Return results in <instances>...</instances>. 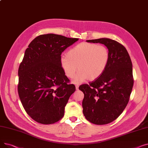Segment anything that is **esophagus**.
Instances as JSON below:
<instances>
[{"label": "esophagus", "mask_w": 148, "mask_h": 148, "mask_svg": "<svg viewBox=\"0 0 148 148\" xmlns=\"http://www.w3.org/2000/svg\"><path fill=\"white\" fill-rule=\"evenodd\" d=\"M79 84H76L75 85V88H76L77 90L79 89Z\"/></svg>", "instance_id": "34e87169"}]
</instances>
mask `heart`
<instances>
[{"label": "heart", "mask_w": 148, "mask_h": 148, "mask_svg": "<svg viewBox=\"0 0 148 148\" xmlns=\"http://www.w3.org/2000/svg\"><path fill=\"white\" fill-rule=\"evenodd\" d=\"M109 53L104 45L83 42L70 49L67 55L60 57L61 66L68 78L74 77V83H80L88 78L94 80L101 75L107 66Z\"/></svg>", "instance_id": "obj_1"}]
</instances>
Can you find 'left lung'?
I'll list each match as a JSON object with an SVG mask.
<instances>
[{
  "mask_svg": "<svg viewBox=\"0 0 148 148\" xmlns=\"http://www.w3.org/2000/svg\"><path fill=\"white\" fill-rule=\"evenodd\" d=\"M107 47L109 60L104 73L95 81L79 87L84 94L83 113L97 125H105L116 119L125 109L133 86V65L123 45L109 38L87 40Z\"/></svg>",
  "mask_w": 148,
  "mask_h": 148,
  "instance_id": "8db88e82",
  "label": "left lung"
}]
</instances>
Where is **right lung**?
Wrapping results in <instances>:
<instances>
[{
  "mask_svg": "<svg viewBox=\"0 0 148 148\" xmlns=\"http://www.w3.org/2000/svg\"><path fill=\"white\" fill-rule=\"evenodd\" d=\"M78 40L53 34L41 35L26 50L18 68V92L25 111L36 122L51 124L64 116L75 87L69 84L60 55Z\"/></svg>",
  "mask_w": 148,
  "mask_h": 148,
  "instance_id": "obj_1",
  "label": "right lung"
}]
</instances>
